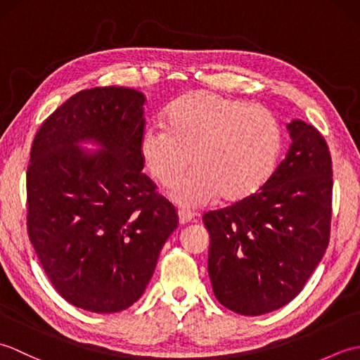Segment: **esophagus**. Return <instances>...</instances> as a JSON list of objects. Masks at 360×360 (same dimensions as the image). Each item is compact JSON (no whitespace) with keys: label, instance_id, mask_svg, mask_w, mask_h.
I'll use <instances>...</instances> for the list:
<instances>
[{"label":"esophagus","instance_id":"esophagus-1","mask_svg":"<svg viewBox=\"0 0 360 360\" xmlns=\"http://www.w3.org/2000/svg\"><path fill=\"white\" fill-rule=\"evenodd\" d=\"M178 215H179V223L181 224L192 223V221L195 219V213H192L190 210H179Z\"/></svg>","mask_w":360,"mask_h":360}]
</instances>
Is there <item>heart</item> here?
Masks as SVG:
<instances>
[{
	"instance_id": "obj_1",
	"label": "heart",
	"mask_w": 360,
	"mask_h": 360,
	"mask_svg": "<svg viewBox=\"0 0 360 360\" xmlns=\"http://www.w3.org/2000/svg\"><path fill=\"white\" fill-rule=\"evenodd\" d=\"M280 147V125L269 110L209 91L181 97L168 111V127L148 125L139 142L145 167L164 187L193 160L195 170L170 192L184 207L255 193L277 165Z\"/></svg>"
}]
</instances>
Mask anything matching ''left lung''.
Here are the masks:
<instances>
[{
	"instance_id": "1",
	"label": "left lung",
	"mask_w": 360,
	"mask_h": 360,
	"mask_svg": "<svg viewBox=\"0 0 360 360\" xmlns=\"http://www.w3.org/2000/svg\"><path fill=\"white\" fill-rule=\"evenodd\" d=\"M285 159L255 193L204 213L209 277L218 302L241 316L285 307L330 243L333 162L317 128L295 119Z\"/></svg>"
}]
</instances>
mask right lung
Returning a JSON list of instances; mask_svg holds the SVG:
<instances>
[{"label": "right lung", "instance_id": "add662e5", "mask_svg": "<svg viewBox=\"0 0 360 360\" xmlns=\"http://www.w3.org/2000/svg\"><path fill=\"white\" fill-rule=\"evenodd\" d=\"M145 96L83 89L38 129L26 173L27 235L66 302L111 314L137 302L179 218L142 173ZM94 140L103 151L77 143Z\"/></svg>", "mask_w": 360, "mask_h": 360}]
</instances>
